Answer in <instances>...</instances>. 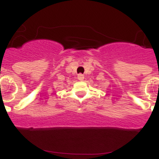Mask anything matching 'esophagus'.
I'll list each match as a JSON object with an SVG mask.
<instances>
[{"label":"esophagus","mask_w":159,"mask_h":159,"mask_svg":"<svg viewBox=\"0 0 159 159\" xmlns=\"http://www.w3.org/2000/svg\"><path fill=\"white\" fill-rule=\"evenodd\" d=\"M77 78H78V80H80V81H82V80L84 79V76L82 74H78L77 75Z\"/></svg>","instance_id":"obj_1"}]
</instances>
